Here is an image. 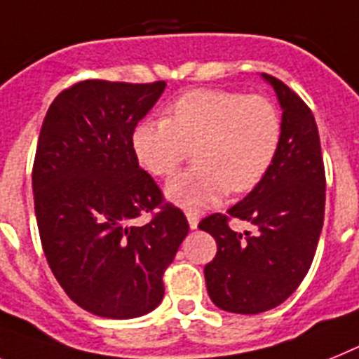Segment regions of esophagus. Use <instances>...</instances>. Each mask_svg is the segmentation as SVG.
<instances>
[{
    "label": "esophagus",
    "instance_id": "esophagus-1",
    "mask_svg": "<svg viewBox=\"0 0 359 359\" xmlns=\"http://www.w3.org/2000/svg\"><path fill=\"white\" fill-rule=\"evenodd\" d=\"M186 217H188L189 228H191V230H197V226H198V215H197V213L188 212V213H186Z\"/></svg>",
    "mask_w": 359,
    "mask_h": 359
}]
</instances>
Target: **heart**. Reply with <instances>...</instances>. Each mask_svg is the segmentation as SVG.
<instances>
[{
	"instance_id": "obj_1",
	"label": "heart",
	"mask_w": 359,
	"mask_h": 359,
	"mask_svg": "<svg viewBox=\"0 0 359 359\" xmlns=\"http://www.w3.org/2000/svg\"><path fill=\"white\" fill-rule=\"evenodd\" d=\"M281 118L264 96L198 89L173 102L165 120L146 118L133 131L138 162L155 177H170L189 149L197 168L165 184V197L198 212L230 189L245 194L263 180L279 149Z\"/></svg>"
}]
</instances>
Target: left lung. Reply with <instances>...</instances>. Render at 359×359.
Listing matches in <instances>:
<instances>
[{"label":"left lung","mask_w":359,"mask_h":359,"mask_svg":"<svg viewBox=\"0 0 359 359\" xmlns=\"http://www.w3.org/2000/svg\"><path fill=\"white\" fill-rule=\"evenodd\" d=\"M281 105V140L263 180L228 215L198 222L217 243L204 266L210 299L233 314H261L296 292L309 272L325 217V168L318 126L309 105L281 80L263 74ZM246 220L255 234L227 226Z\"/></svg>","instance_id":"8db88e82"}]
</instances>
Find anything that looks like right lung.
I'll use <instances>...</instances> for the list:
<instances>
[{
  "instance_id": "obj_1",
  "label": "right lung",
  "mask_w": 359,
  "mask_h": 359,
  "mask_svg": "<svg viewBox=\"0 0 359 359\" xmlns=\"http://www.w3.org/2000/svg\"><path fill=\"white\" fill-rule=\"evenodd\" d=\"M165 82L86 80L60 93L41 126L32 191L45 257L78 306L131 319L161 305L165 268L189 224L164 204L151 175L138 165L133 131ZM161 207L144 226L142 212Z\"/></svg>"
}]
</instances>
